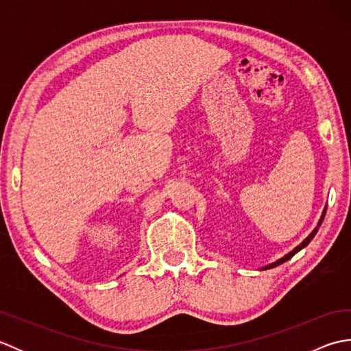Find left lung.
<instances>
[{"mask_svg": "<svg viewBox=\"0 0 351 351\" xmlns=\"http://www.w3.org/2000/svg\"><path fill=\"white\" fill-rule=\"evenodd\" d=\"M323 217H324V214H323ZM322 220H323V219H322ZM319 225H322V221H319ZM317 230H318V228H315V229H314V232H312V234H311V235H309V237L306 238V240H304V241H303V243H302L300 245H297V247H295V249H294L293 252H291V253H288V255H287L285 258H282V259H279V261H278V263H274V264H271V265H268L267 268H273V267H276V265H279V264H282V263H285V261H288L289 258H293V256L295 255V253H297V252H299V250H302V249L304 247V245H308V243H309V241L312 240V238H314V235L317 234Z\"/></svg>", "mask_w": 351, "mask_h": 351, "instance_id": "8db88e82", "label": "left lung"}]
</instances>
